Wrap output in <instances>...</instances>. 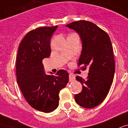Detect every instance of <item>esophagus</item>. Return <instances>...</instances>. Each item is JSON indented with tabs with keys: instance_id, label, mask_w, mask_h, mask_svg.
Wrapping results in <instances>:
<instances>
[{
	"instance_id": "1",
	"label": "esophagus",
	"mask_w": 128,
	"mask_h": 128,
	"mask_svg": "<svg viewBox=\"0 0 128 128\" xmlns=\"http://www.w3.org/2000/svg\"><path fill=\"white\" fill-rule=\"evenodd\" d=\"M69 82H73L74 80H75V75H73V74H69Z\"/></svg>"
}]
</instances>
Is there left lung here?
<instances>
[{"label":"left lung","mask_w":128,"mask_h":128,"mask_svg":"<svg viewBox=\"0 0 128 128\" xmlns=\"http://www.w3.org/2000/svg\"><path fill=\"white\" fill-rule=\"evenodd\" d=\"M66 26L77 31L82 41V51L78 62L83 70L89 68L87 80L77 76L82 85L75 95L77 104L85 108H94L104 102L112 84L115 61L110 38L96 24L87 20L72 22Z\"/></svg>","instance_id":"left-lung-1"}]
</instances>
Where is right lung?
Instances as JSON below:
<instances>
[{
    "label": "right lung",
    "mask_w": 128,
    "mask_h": 128,
    "mask_svg": "<svg viewBox=\"0 0 128 128\" xmlns=\"http://www.w3.org/2000/svg\"><path fill=\"white\" fill-rule=\"evenodd\" d=\"M57 26H43L30 30L20 43L16 74L20 89L28 104L44 113L59 106V92L69 82V74L61 69L55 75H46L42 59L50 55V41Z\"/></svg>",
    "instance_id": "add662e5"
}]
</instances>
